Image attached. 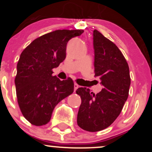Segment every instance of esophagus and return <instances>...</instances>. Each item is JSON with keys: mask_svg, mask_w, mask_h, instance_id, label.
<instances>
[{"mask_svg": "<svg viewBox=\"0 0 152 152\" xmlns=\"http://www.w3.org/2000/svg\"><path fill=\"white\" fill-rule=\"evenodd\" d=\"M78 87H79V86H78L77 83H74V91H76V89H77Z\"/></svg>", "mask_w": 152, "mask_h": 152, "instance_id": "esophagus-1", "label": "esophagus"}]
</instances>
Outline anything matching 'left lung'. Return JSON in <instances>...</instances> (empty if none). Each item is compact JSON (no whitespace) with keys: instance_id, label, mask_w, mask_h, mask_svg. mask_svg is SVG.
Wrapping results in <instances>:
<instances>
[{"instance_id":"8db88e82","label":"left lung","mask_w":152,"mask_h":152,"mask_svg":"<svg viewBox=\"0 0 152 152\" xmlns=\"http://www.w3.org/2000/svg\"><path fill=\"white\" fill-rule=\"evenodd\" d=\"M93 44L95 76L100 78L103 88L96 95L86 88L76 90L81 99L77 124L91 132L104 129L116 120L128 98L131 84L129 65L118 47L96 29Z\"/></svg>"}]
</instances>
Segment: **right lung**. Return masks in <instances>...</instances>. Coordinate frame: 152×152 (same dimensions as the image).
Returning a JSON list of instances; mask_svg holds the SVG:
<instances>
[{"instance_id":"1","label":"right lung","mask_w":152,"mask_h":152,"mask_svg":"<svg viewBox=\"0 0 152 152\" xmlns=\"http://www.w3.org/2000/svg\"><path fill=\"white\" fill-rule=\"evenodd\" d=\"M83 30H56L35 39L20 54L15 78L23 115L35 126L49 122L55 106L74 92L71 78L61 81L52 69L66 58L69 41Z\"/></svg>"}]
</instances>
